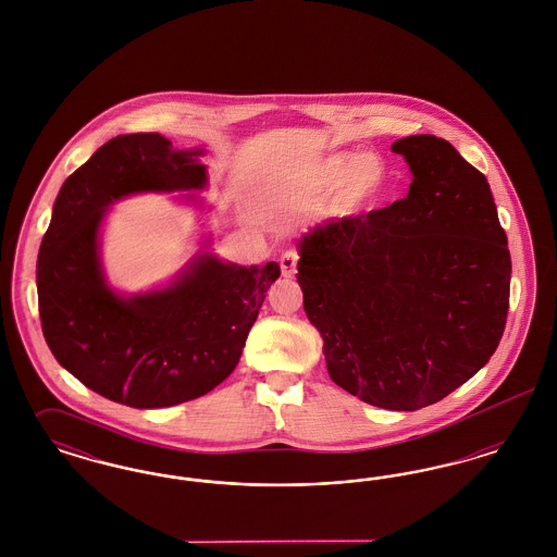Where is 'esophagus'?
I'll use <instances>...</instances> for the list:
<instances>
[{
	"label": "esophagus",
	"instance_id": "obj_1",
	"mask_svg": "<svg viewBox=\"0 0 557 557\" xmlns=\"http://www.w3.org/2000/svg\"><path fill=\"white\" fill-rule=\"evenodd\" d=\"M296 265H298V252L296 250H286L280 259V267H282V275L284 277H294L296 275Z\"/></svg>",
	"mask_w": 557,
	"mask_h": 557
}]
</instances>
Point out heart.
Returning a JSON list of instances; mask_svg holds the SVG:
<instances>
[{
    "label": "heart",
    "mask_w": 557,
    "mask_h": 557,
    "mask_svg": "<svg viewBox=\"0 0 557 557\" xmlns=\"http://www.w3.org/2000/svg\"><path fill=\"white\" fill-rule=\"evenodd\" d=\"M321 180L327 187L338 186V202L350 209L377 194L386 182V164L377 154H334L323 162Z\"/></svg>",
    "instance_id": "1"
}]
</instances>
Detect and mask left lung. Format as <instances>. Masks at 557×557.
<instances>
[{"instance_id": "1", "label": "left lung", "mask_w": 557, "mask_h": 557, "mask_svg": "<svg viewBox=\"0 0 557 557\" xmlns=\"http://www.w3.org/2000/svg\"><path fill=\"white\" fill-rule=\"evenodd\" d=\"M407 198L313 227L298 284L330 377L373 407L416 411L488 363L504 336L511 259L486 177L447 139L393 144Z\"/></svg>"}]
</instances>
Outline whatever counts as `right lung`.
<instances>
[{"label": "right lung", "mask_w": 557, "mask_h": 557, "mask_svg": "<svg viewBox=\"0 0 557 557\" xmlns=\"http://www.w3.org/2000/svg\"><path fill=\"white\" fill-rule=\"evenodd\" d=\"M202 150L160 133L116 135L60 187L37 259L39 318L55 361L94 393L137 409L202 397L238 366L280 265L198 255L162 290L108 288L98 232L108 205L137 191L207 186Z\"/></svg>", "instance_id": "add662e5"}]
</instances>
